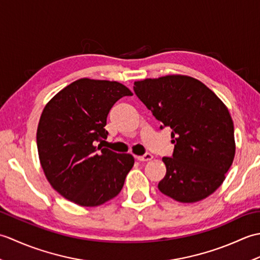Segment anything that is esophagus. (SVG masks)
<instances>
[{
    "mask_svg": "<svg viewBox=\"0 0 260 260\" xmlns=\"http://www.w3.org/2000/svg\"><path fill=\"white\" fill-rule=\"evenodd\" d=\"M136 158H137V161H140V162H147V161H151V159L153 158V155L150 153H146L142 156H136Z\"/></svg>",
    "mask_w": 260,
    "mask_h": 260,
    "instance_id": "34e87169",
    "label": "esophagus"
}]
</instances>
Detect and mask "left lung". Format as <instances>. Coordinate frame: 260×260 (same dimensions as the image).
Returning <instances> with one entry per match:
<instances>
[{
	"mask_svg": "<svg viewBox=\"0 0 260 260\" xmlns=\"http://www.w3.org/2000/svg\"><path fill=\"white\" fill-rule=\"evenodd\" d=\"M134 91L163 127L172 129V157H163V194L182 203L208 198L222 184L236 153L227 106L200 80L169 75L134 82Z\"/></svg>",
	"mask_w": 260,
	"mask_h": 260,
	"instance_id": "8db88e82",
	"label": "left lung"
}]
</instances>
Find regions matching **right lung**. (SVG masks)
Listing matches in <instances>:
<instances>
[{
	"label": "right lung",
	"mask_w": 260,
	"mask_h": 260,
	"mask_svg": "<svg viewBox=\"0 0 260 260\" xmlns=\"http://www.w3.org/2000/svg\"><path fill=\"white\" fill-rule=\"evenodd\" d=\"M132 95L120 82L81 78L46 105L37 129L38 153L59 194L81 207H97L123 189L134 157L96 146V142L107 139L104 127L113 105Z\"/></svg>",
	"instance_id": "add662e5"
}]
</instances>
